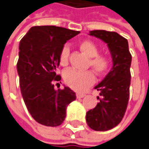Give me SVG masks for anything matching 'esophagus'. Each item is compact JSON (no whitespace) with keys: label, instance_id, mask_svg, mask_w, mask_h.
Returning <instances> with one entry per match:
<instances>
[{"label":"esophagus","instance_id":"esophagus-1","mask_svg":"<svg viewBox=\"0 0 149 149\" xmlns=\"http://www.w3.org/2000/svg\"><path fill=\"white\" fill-rule=\"evenodd\" d=\"M77 98H78V99H80V98H82V97H84L85 94H82V93H77Z\"/></svg>","mask_w":149,"mask_h":149}]
</instances>
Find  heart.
<instances>
[{"label":"heart","mask_w":149,"mask_h":149,"mask_svg":"<svg viewBox=\"0 0 149 149\" xmlns=\"http://www.w3.org/2000/svg\"><path fill=\"white\" fill-rule=\"evenodd\" d=\"M80 49L83 54L90 58L89 66L92 68L97 74H102L106 72L110 66V60L105 56L98 55L99 49L95 43L90 40H85L80 44ZM69 52L68 46L65 45L59 57L61 64H67ZM63 79L70 88L76 91L81 92L94 83L95 76L90 71L81 72L73 69H68L63 73Z\"/></svg>","instance_id":"heart-1"}]
</instances>
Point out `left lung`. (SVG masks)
I'll list each match as a JSON object with an SVG mask.
<instances>
[{"mask_svg": "<svg viewBox=\"0 0 149 149\" xmlns=\"http://www.w3.org/2000/svg\"><path fill=\"white\" fill-rule=\"evenodd\" d=\"M91 36L107 44L112 58V68L96 85L100 91L99 102L93 110L86 112L87 125L95 131H107L117 126L125 116L130 96V66L132 61L127 39L116 32L92 30Z\"/></svg>", "mask_w": 149, "mask_h": 149, "instance_id": "left-lung-1", "label": "left lung"}]
</instances>
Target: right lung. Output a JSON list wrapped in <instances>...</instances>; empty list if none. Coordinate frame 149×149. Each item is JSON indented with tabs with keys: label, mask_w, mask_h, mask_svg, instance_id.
I'll return each mask as SVG.
<instances>
[{
	"label": "right lung",
	"mask_w": 149,
	"mask_h": 149,
	"mask_svg": "<svg viewBox=\"0 0 149 149\" xmlns=\"http://www.w3.org/2000/svg\"><path fill=\"white\" fill-rule=\"evenodd\" d=\"M79 33L54 25L33 26L19 42L17 72L20 91L29 114L43 125H60L68 105L76 100L69 87L56 90L54 81L61 80L56 67L64 44Z\"/></svg>",
	"instance_id": "obj_1"
}]
</instances>
